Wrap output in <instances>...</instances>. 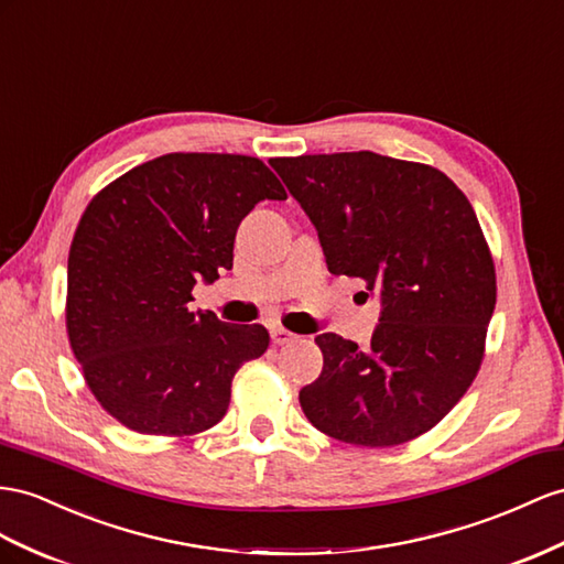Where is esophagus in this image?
I'll use <instances>...</instances> for the list:
<instances>
[{
  "label": "esophagus",
  "mask_w": 564,
  "mask_h": 564,
  "mask_svg": "<svg viewBox=\"0 0 564 564\" xmlns=\"http://www.w3.org/2000/svg\"><path fill=\"white\" fill-rule=\"evenodd\" d=\"M271 340L276 343V345H288V343H295L297 336L293 334V330H288L283 326H273L271 328Z\"/></svg>",
  "instance_id": "1"
}]
</instances>
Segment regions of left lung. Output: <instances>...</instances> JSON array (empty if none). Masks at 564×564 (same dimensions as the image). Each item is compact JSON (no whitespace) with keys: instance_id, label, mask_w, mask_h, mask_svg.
<instances>
[{"instance_id":"obj_1","label":"left lung","mask_w":564,"mask_h":564,"mask_svg":"<svg viewBox=\"0 0 564 564\" xmlns=\"http://www.w3.org/2000/svg\"><path fill=\"white\" fill-rule=\"evenodd\" d=\"M319 234L330 273L381 302L367 350L316 336L307 420L343 443L388 447L436 426L481 367L496 267L469 199L438 169L377 152L273 159ZM365 293V297H369Z\"/></svg>"}]
</instances>
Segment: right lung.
I'll list each match as a JSON object with an SVG mask.
<instances>
[{"label": "right lung", "mask_w": 564, "mask_h": 564, "mask_svg": "<svg viewBox=\"0 0 564 564\" xmlns=\"http://www.w3.org/2000/svg\"><path fill=\"white\" fill-rule=\"evenodd\" d=\"M285 199L257 156L164 154L99 193L68 252L66 328L93 395L150 436H193L224 420L236 371L264 355L259 324L191 312L197 281L234 267L240 221Z\"/></svg>", "instance_id": "1"}]
</instances>
